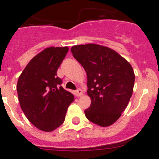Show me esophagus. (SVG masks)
I'll return each mask as SVG.
<instances>
[{
    "label": "esophagus",
    "instance_id": "esophagus-1",
    "mask_svg": "<svg viewBox=\"0 0 159 159\" xmlns=\"http://www.w3.org/2000/svg\"><path fill=\"white\" fill-rule=\"evenodd\" d=\"M76 94H77V96H81L82 95V90H81V89H80V88H78L77 90H76Z\"/></svg>",
    "mask_w": 159,
    "mask_h": 159
}]
</instances>
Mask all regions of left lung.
<instances>
[{"mask_svg":"<svg viewBox=\"0 0 159 159\" xmlns=\"http://www.w3.org/2000/svg\"><path fill=\"white\" fill-rule=\"evenodd\" d=\"M71 52L87 74L91 104L85 110V117L101 126L112 125L132 96L135 80L132 66L114 50L96 44L74 45Z\"/></svg>","mask_w":159,"mask_h":159,"instance_id":"obj_1","label":"left lung"}]
</instances>
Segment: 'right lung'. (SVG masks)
I'll use <instances>...</instances> for the list:
<instances>
[{
	"mask_svg": "<svg viewBox=\"0 0 159 159\" xmlns=\"http://www.w3.org/2000/svg\"><path fill=\"white\" fill-rule=\"evenodd\" d=\"M68 49V47L44 49L30 61L18 78L16 90L21 110L41 130L49 132L60 126L74 99L57 76Z\"/></svg>",
	"mask_w": 159,
	"mask_h": 159,
	"instance_id": "add662e5",
	"label": "right lung"
}]
</instances>
